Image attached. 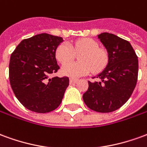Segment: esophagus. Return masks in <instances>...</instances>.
Segmentation results:
<instances>
[{"label": "esophagus", "instance_id": "esophagus-1", "mask_svg": "<svg viewBox=\"0 0 147 147\" xmlns=\"http://www.w3.org/2000/svg\"><path fill=\"white\" fill-rule=\"evenodd\" d=\"M78 82V80L76 79H70V83H76Z\"/></svg>", "mask_w": 147, "mask_h": 147}]
</instances>
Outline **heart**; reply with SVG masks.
<instances>
[{
	"label": "heart",
	"mask_w": 147,
	"mask_h": 147,
	"mask_svg": "<svg viewBox=\"0 0 147 147\" xmlns=\"http://www.w3.org/2000/svg\"><path fill=\"white\" fill-rule=\"evenodd\" d=\"M81 51L84 53L80 56V62H69L74 58L76 53ZM56 57L60 63L65 64L62 67V73L71 78L83 76L90 73L92 70L94 72H98L105 67L108 61L106 52L99 49L98 43L91 38L80 39L71 44L61 43L57 48Z\"/></svg>",
	"instance_id": "1"
}]
</instances>
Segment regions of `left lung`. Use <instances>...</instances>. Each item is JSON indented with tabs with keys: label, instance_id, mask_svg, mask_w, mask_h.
<instances>
[{
	"label": "left lung",
	"instance_id": "left-lung-1",
	"mask_svg": "<svg viewBox=\"0 0 147 147\" xmlns=\"http://www.w3.org/2000/svg\"><path fill=\"white\" fill-rule=\"evenodd\" d=\"M98 38L108 52V64L97 76L102 81L88 82L83 98L90 109L110 113L130 98L137 83L139 61L129 42L107 32Z\"/></svg>",
	"mask_w": 147,
	"mask_h": 147
}]
</instances>
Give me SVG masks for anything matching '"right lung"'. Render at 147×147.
<instances>
[{
  "mask_svg": "<svg viewBox=\"0 0 147 147\" xmlns=\"http://www.w3.org/2000/svg\"><path fill=\"white\" fill-rule=\"evenodd\" d=\"M61 37L39 34L24 39L11 53L9 81L15 95L25 108L38 113L60 105L69 85L68 77L50 78L60 68L56 50Z\"/></svg>",
  "mask_w": 147,
  "mask_h": 147,
  "instance_id": "add662e5",
  "label": "right lung"
}]
</instances>
